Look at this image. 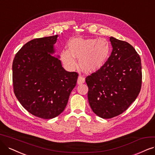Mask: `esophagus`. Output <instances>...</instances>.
Segmentation results:
<instances>
[{
	"instance_id": "obj_1",
	"label": "esophagus",
	"mask_w": 155,
	"mask_h": 155,
	"mask_svg": "<svg viewBox=\"0 0 155 155\" xmlns=\"http://www.w3.org/2000/svg\"><path fill=\"white\" fill-rule=\"evenodd\" d=\"M85 82V78L81 76V75H79L78 80H77V84H82L83 83Z\"/></svg>"
}]
</instances>
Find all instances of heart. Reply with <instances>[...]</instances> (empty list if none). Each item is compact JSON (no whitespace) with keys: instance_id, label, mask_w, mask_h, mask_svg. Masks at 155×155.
<instances>
[{"instance_id":"obj_1","label":"heart","mask_w":155,"mask_h":155,"mask_svg":"<svg viewBox=\"0 0 155 155\" xmlns=\"http://www.w3.org/2000/svg\"><path fill=\"white\" fill-rule=\"evenodd\" d=\"M110 43L104 38L83 39L75 38L68 43V49L61 52V60L67 68L73 70L77 66L75 58L85 72L97 71L105 64L110 55Z\"/></svg>"}]
</instances>
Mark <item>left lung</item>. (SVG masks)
Here are the masks:
<instances>
[{
	"instance_id": "8db88e82",
	"label": "left lung",
	"mask_w": 155,
	"mask_h": 155,
	"mask_svg": "<svg viewBox=\"0 0 155 155\" xmlns=\"http://www.w3.org/2000/svg\"><path fill=\"white\" fill-rule=\"evenodd\" d=\"M110 41L112 51L107 61L85 78L91 109L104 119L127 110L138 96L142 85L141 60L135 48L113 37Z\"/></svg>"
}]
</instances>
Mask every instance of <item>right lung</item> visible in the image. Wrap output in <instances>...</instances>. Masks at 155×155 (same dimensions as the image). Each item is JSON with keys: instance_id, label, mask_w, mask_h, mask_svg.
<instances>
[{"instance_id": "1", "label": "right lung", "mask_w": 155, "mask_h": 155, "mask_svg": "<svg viewBox=\"0 0 155 155\" xmlns=\"http://www.w3.org/2000/svg\"><path fill=\"white\" fill-rule=\"evenodd\" d=\"M57 37L28 41L16 53L13 62L16 98L28 112L45 119L64 111L78 75L66 71L59 58L52 55Z\"/></svg>"}]
</instances>
